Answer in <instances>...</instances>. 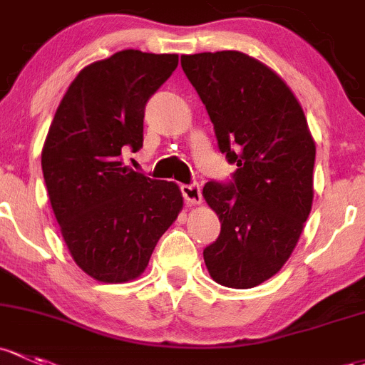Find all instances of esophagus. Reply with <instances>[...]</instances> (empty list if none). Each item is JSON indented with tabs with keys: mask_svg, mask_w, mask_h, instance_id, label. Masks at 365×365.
Listing matches in <instances>:
<instances>
[{
	"mask_svg": "<svg viewBox=\"0 0 365 365\" xmlns=\"http://www.w3.org/2000/svg\"><path fill=\"white\" fill-rule=\"evenodd\" d=\"M182 194L189 205H199V202H201V187H199L197 183L182 185Z\"/></svg>",
	"mask_w": 365,
	"mask_h": 365,
	"instance_id": "obj_1",
	"label": "esophagus"
}]
</instances>
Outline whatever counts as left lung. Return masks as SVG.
Masks as SVG:
<instances>
[{
  "instance_id": "left-lung-1",
  "label": "left lung",
  "mask_w": 365,
  "mask_h": 365,
  "mask_svg": "<svg viewBox=\"0 0 365 365\" xmlns=\"http://www.w3.org/2000/svg\"><path fill=\"white\" fill-rule=\"evenodd\" d=\"M182 68L212 120L234 182H208L206 202L220 236L205 248L217 283L252 289L283 267L313 205L314 140L301 103L260 61L222 51L182 56Z\"/></svg>"
}]
</instances>
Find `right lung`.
Returning a JSON list of instances; mask_svg holds the SVG:
<instances>
[{
  "instance_id": "1",
  "label": "right lung",
  "mask_w": 365,
  "mask_h": 365,
  "mask_svg": "<svg viewBox=\"0 0 365 365\" xmlns=\"http://www.w3.org/2000/svg\"><path fill=\"white\" fill-rule=\"evenodd\" d=\"M176 53L120 51L83 68L57 106L41 150L48 199L76 266L103 283L136 279L183 208L178 185L122 166L143 147L148 98Z\"/></svg>"
}]
</instances>
